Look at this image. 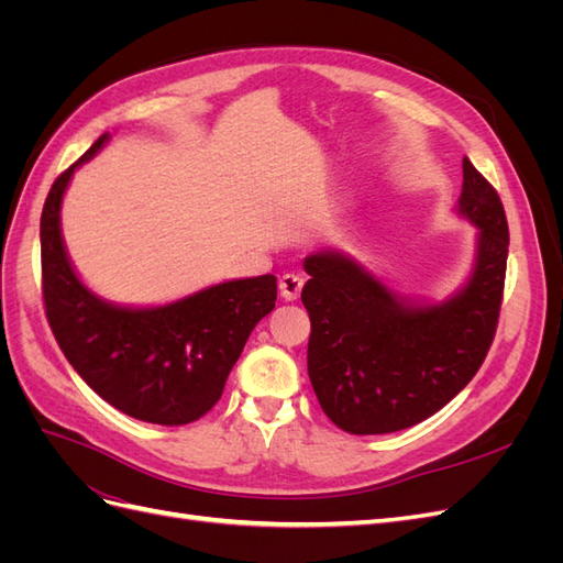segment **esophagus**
Instances as JSON below:
<instances>
[{
    "label": "esophagus",
    "mask_w": 563,
    "mask_h": 563,
    "mask_svg": "<svg viewBox=\"0 0 563 563\" xmlns=\"http://www.w3.org/2000/svg\"><path fill=\"white\" fill-rule=\"evenodd\" d=\"M302 277L300 275H284L279 279V294L284 300H298L300 291H302Z\"/></svg>",
    "instance_id": "1"
}]
</instances>
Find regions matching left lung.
Segmentation results:
<instances>
[{"label":"left lung","instance_id":"left-lung-1","mask_svg":"<svg viewBox=\"0 0 563 563\" xmlns=\"http://www.w3.org/2000/svg\"><path fill=\"white\" fill-rule=\"evenodd\" d=\"M457 213L479 230L476 258L467 284L444 302L406 300L343 253L305 258L308 373L340 430L411 428L444 408L484 364L500 317L509 232L496 187L467 157Z\"/></svg>","mask_w":563,"mask_h":563}]
</instances>
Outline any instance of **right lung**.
Instances as JSON below:
<instances>
[{
    "label": "right lung",
    "instance_id": "obj_1",
    "mask_svg": "<svg viewBox=\"0 0 563 563\" xmlns=\"http://www.w3.org/2000/svg\"><path fill=\"white\" fill-rule=\"evenodd\" d=\"M100 139L56 178L44 201L42 296L65 360L98 397L135 420L187 424L223 395L251 331L275 310L277 277L203 288L159 308H122L91 294L67 258L60 203L75 168L108 143Z\"/></svg>",
    "mask_w": 563,
    "mask_h": 563
}]
</instances>
